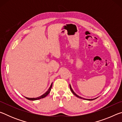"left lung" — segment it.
I'll list each match as a JSON object with an SVG mask.
<instances>
[{
  "mask_svg": "<svg viewBox=\"0 0 122 122\" xmlns=\"http://www.w3.org/2000/svg\"><path fill=\"white\" fill-rule=\"evenodd\" d=\"M69 86H70V89L71 90V92H73V94L74 95H75V96H76V97H78V98H81V99H83V100H88V101H92V100H95V99H96V98H94V99H86V98H82V97H81L79 96L78 95H77V94H76L75 93V92H74V91H73V90L72 89V88H71V84H69Z\"/></svg>",
  "mask_w": 122,
  "mask_h": 122,
  "instance_id": "8db88e82",
  "label": "left lung"
}]
</instances>
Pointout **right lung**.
<instances>
[{
    "label": "right lung",
    "instance_id": "right-lung-1",
    "mask_svg": "<svg viewBox=\"0 0 122 122\" xmlns=\"http://www.w3.org/2000/svg\"><path fill=\"white\" fill-rule=\"evenodd\" d=\"M52 84H53V83L51 84V85L50 86V87H49V88L48 89V90H47V92H45L44 94H43L42 95H41L40 96L38 97H36V98H28V97H25L26 98H27L28 100H30V101H36V100H40V99H41V98H43L45 97H46L49 94V92H50L51 90V87H52Z\"/></svg>",
    "mask_w": 122,
    "mask_h": 122
}]
</instances>
